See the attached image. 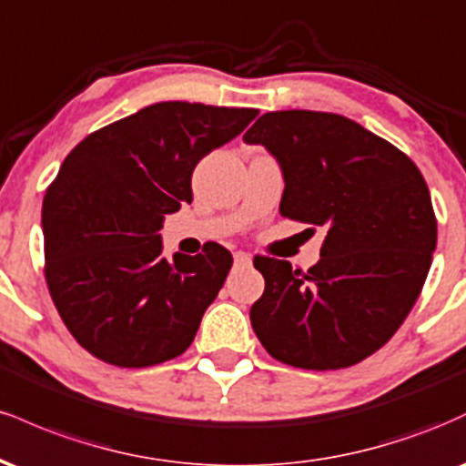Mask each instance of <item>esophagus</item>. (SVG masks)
<instances>
[{
    "mask_svg": "<svg viewBox=\"0 0 466 466\" xmlns=\"http://www.w3.org/2000/svg\"><path fill=\"white\" fill-rule=\"evenodd\" d=\"M251 263V256L245 254V251H234V265H249Z\"/></svg>",
    "mask_w": 466,
    "mask_h": 466,
    "instance_id": "obj_1",
    "label": "esophagus"
}]
</instances>
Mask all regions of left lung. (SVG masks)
Returning a JSON list of instances; mask_svg holds the SVG:
<instances>
[{
	"instance_id": "8db88e82",
	"label": "left lung",
	"mask_w": 466,
	"mask_h": 466,
	"mask_svg": "<svg viewBox=\"0 0 466 466\" xmlns=\"http://www.w3.org/2000/svg\"><path fill=\"white\" fill-rule=\"evenodd\" d=\"M243 140L280 164V215L326 228L307 274L254 258L265 278L249 311L254 333L287 366H355L397 333L420 296L438 234L430 188L408 155L344 116L271 111Z\"/></svg>"
}]
</instances>
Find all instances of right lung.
Wrapping results in <instances>:
<instances>
[{
    "label": "right lung",
    "instance_id": "right-lung-1",
    "mask_svg": "<svg viewBox=\"0 0 466 466\" xmlns=\"http://www.w3.org/2000/svg\"><path fill=\"white\" fill-rule=\"evenodd\" d=\"M258 109L155 103L89 133L44 197L46 282L67 330L111 366L175 360L195 339L232 254L162 256L164 215L192 201V170Z\"/></svg>",
    "mask_w": 466,
    "mask_h": 466
}]
</instances>
